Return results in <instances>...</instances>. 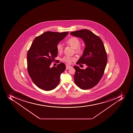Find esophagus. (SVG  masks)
I'll return each instance as SVG.
<instances>
[{
    "mask_svg": "<svg viewBox=\"0 0 133 133\" xmlns=\"http://www.w3.org/2000/svg\"><path fill=\"white\" fill-rule=\"evenodd\" d=\"M71 66H68V65H66V70H68V69H69L70 68H71Z\"/></svg>",
    "mask_w": 133,
    "mask_h": 133,
    "instance_id": "esophagus-1",
    "label": "esophagus"
}]
</instances>
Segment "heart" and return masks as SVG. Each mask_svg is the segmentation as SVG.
Wrapping results in <instances>:
<instances>
[{"mask_svg":"<svg viewBox=\"0 0 133 133\" xmlns=\"http://www.w3.org/2000/svg\"><path fill=\"white\" fill-rule=\"evenodd\" d=\"M66 44L72 47L75 50L76 53L77 54H81L83 52L84 49L83 47L81 46V42L80 40L75 37H72L69 38V39L66 41ZM57 50L59 53H62L63 50V46L62 44L58 43L56 46ZM63 61L68 64H71L72 62L75 61V58L74 57L66 56L63 58Z\"/></svg>","mask_w":133,"mask_h":133,"instance_id":"b5f03b06","label":"heart"}]
</instances>
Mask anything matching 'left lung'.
<instances>
[{"label": "left lung", "mask_w": 133, "mask_h": 133, "mask_svg": "<svg viewBox=\"0 0 133 133\" xmlns=\"http://www.w3.org/2000/svg\"><path fill=\"white\" fill-rule=\"evenodd\" d=\"M72 35L82 38L86 44L84 53L76 64L87 66L86 69L74 66L76 71L74 82L82 89H88L97 84L104 75L107 62V55L99 37L88 29L72 31Z\"/></svg>", "instance_id": "obj_1"}]
</instances>
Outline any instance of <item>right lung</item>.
Listing matches in <instances>:
<instances>
[{"label": "right lung", "mask_w": 133, "mask_h": 133, "mask_svg": "<svg viewBox=\"0 0 133 133\" xmlns=\"http://www.w3.org/2000/svg\"><path fill=\"white\" fill-rule=\"evenodd\" d=\"M68 33L46 31L35 38L27 52L28 73L41 89L50 91L59 84L60 75L66 69L65 64L61 63L52 68L50 66L57 56L56 46Z\"/></svg>", "instance_id": "1"}]
</instances>
